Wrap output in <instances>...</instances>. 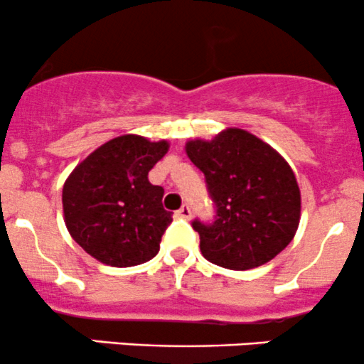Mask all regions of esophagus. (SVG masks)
I'll list each match as a JSON object with an SVG mask.
<instances>
[{
	"instance_id": "obj_1",
	"label": "esophagus",
	"mask_w": 364,
	"mask_h": 364,
	"mask_svg": "<svg viewBox=\"0 0 364 364\" xmlns=\"http://www.w3.org/2000/svg\"><path fill=\"white\" fill-rule=\"evenodd\" d=\"M176 215H178V218H183V219H190L191 218V209L188 205H183L181 209L176 210Z\"/></svg>"
}]
</instances>
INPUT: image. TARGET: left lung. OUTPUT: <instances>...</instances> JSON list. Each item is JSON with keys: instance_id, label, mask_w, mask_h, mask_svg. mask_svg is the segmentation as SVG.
<instances>
[{"instance_id": "1", "label": "left lung", "mask_w": 364, "mask_h": 364, "mask_svg": "<svg viewBox=\"0 0 364 364\" xmlns=\"http://www.w3.org/2000/svg\"><path fill=\"white\" fill-rule=\"evenodd\" d=\"M185 149L215 203L214 223H191L203 257L235 271L277 257L292 242L301 219V190L285 159L238 127L210 141L191 139Z\"/></svg>"}]
</instances>
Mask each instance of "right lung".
<instances>
[{"instance_id":"1","label":"right lung","mask_w":364,"mask_h":364,"mask_svg":"<svg viewBox=\"0 0 364 364\" xmlns=\"http://www.w3.org/2000/svg\"><path fill=\"white\" fill-rule=\"evenodd\" d=\"M169 150L166 139L122 134L103 143L67 178L63 218L70 237L91 257L114 267L155 257L173 221L162 207L164 188L149 173Z\"/></svg>"}]
</instances>
